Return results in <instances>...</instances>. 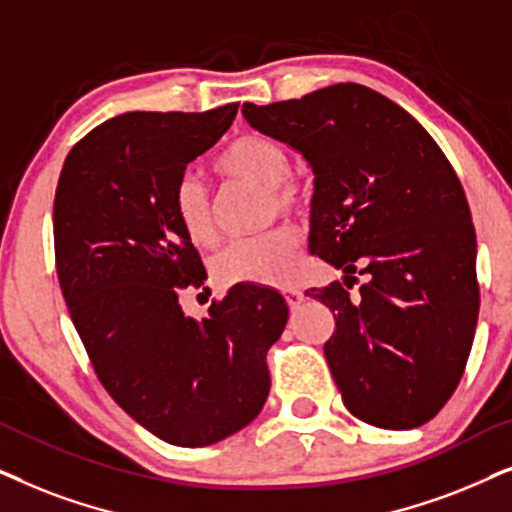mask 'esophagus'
<instances>
[{"label":"esophagus","instance_id":"34e87169","mask_svg":"<svg viewBox=\"0 0 512 512\" xmlns=\"http://www.w3.org/2000/svg\"><path fill=\"white\" fill-rule=\"evenodd\" d=\"M302 299H304L302 290H297V288H288V290H285V302H288L290 309H297V306L302 304Z\"/></svg>","mask_w":512,"mask_h":512}]
</instances>
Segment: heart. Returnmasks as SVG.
Here are the masks:
<instances>
[{
    "instance_id": "b5f03b06",
    "label": "heart",
    "mask_w": 512,
    "mask_h": 512,
    "mask_svg": "<svg viewBox=\"0 0 512 512\" xmlns=\"http://www.w3.org/2000/svg\"><path fill=\"white\" fill-rule=\"evenodd\" d=\"M215 170L229 180L262 187L269 196V213H295L302 208V189L290 177V156L278 142L260 135H243L217 156ZM173 213L182 231L196 245H213L217 238L213 201L192 175L177 180ZM299 248L295 229L278 227L267 234L231 243L217 257V276L224 283L276 285L288 281Z\"/></svg>"
}]
</instances>
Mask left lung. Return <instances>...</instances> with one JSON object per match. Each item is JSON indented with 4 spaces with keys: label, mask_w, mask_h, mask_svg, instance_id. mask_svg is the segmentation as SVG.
I'll return each mask as SVG.
<instances>
[{
    "label": "left lung",
    "mask_w": 512,
    "mask_h": 512,
    "mask_svg": "<svg viewBox=\"0 0 512 512\" xmlns=\"http://www.w3.org/2000/svg\"><path fill=\"white\" fill-rule=\"evenodd\" d=\"M243 119L295 149L313 173L309 248L368 283L311 288L335 316L323 351L353 417L417 428L454 393L480 311L475 229L447 156L384 95L335 84Z\"/></svg>",
    "instance_id": "8db88e82"
}]
</instances>
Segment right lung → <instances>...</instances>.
<instances>
[{"label":"right lung","mask_w":512,"mask_h":512,"mask_svg":"<svg viewBox=\"0 0 512 512\" xmlns=\"http://www.w3.org/2000/svg\"><path fill=\"white\" fill-rule=\"evenodd\" d=\"M238 112H128L67 154L53 201L58 281L95 374L142 428L177 447H206L250 424L267 403L269 346L288 304L234 285L208 318L180 292L208 274L173 213V192Z\"/></svg>","instance_id":"add662e5"}]
</instances>
